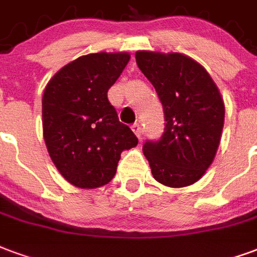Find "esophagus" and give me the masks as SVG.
I'll use <instances>...</instances> for the list:
<instances>
[{
	"instance_id": "obj_1",
	"label": "esophagus",
	"mask_w": 257,
	"mask_h": 257,
	"mask_svg": "<svg viewBox=\"0 0 257 257\" xmlns=\"http://www.w3.org/2000/svg\"><path fill=\"white\" fill-rule=\"evenodd\" d=\"M131 128H133V131H134V134H136L138 138H141L142 136V128H141V124L140 123H134L133 126H131Z\"/></svg>"
}]
</instances>
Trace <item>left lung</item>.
I'll return each instance as SVG.
<instances>
[{"instance_id": "8db88e82", "label": "left lung", "mask_w": 257, "mask_h": 257, "mask_svg": "<svg viewBox=\"0 0 257 257\" xmlns=\"http://www.w3.org/2000/svg\"><path fill=\"white\" fill-rule=\"evenodd\" d=\"M137 64L164 109L163 136L142 151L153 178L170 188L197 182L213 162L223 130L224 104L203 65L181 53L137 52Z\"/></svg>"}]
</instances>
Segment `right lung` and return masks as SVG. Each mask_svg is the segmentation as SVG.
I'll list each match as a JSON object with an SVG mask.
<instances>
[{"label": "right lung", "mask_w": 257, "mask_h": 257, "mask_svg": "<svg viewBox=\"0 0 257 257\" xmlns=\"http://www.w3.org/2000/svg\"><path fill=\"white\" fill-rule=\"evenodd\" d=\"M128 60V53L82 56L60 69L45 89V144L60 174L76 188L106 185L121 152L138 144L108 100V90Z\"/></svg>", "instance_id": "1"}]
</instances>
